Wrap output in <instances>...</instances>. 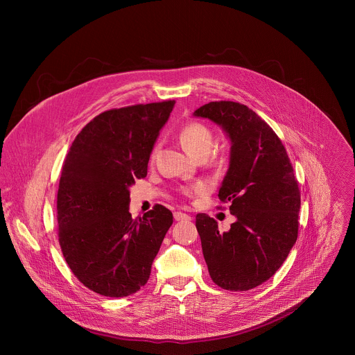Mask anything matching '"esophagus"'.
I'll use <instances>...</instances> for the list:
<instances>
[{
  "label": "esophagus",
  "mask_w": 355,
  "mask_h": 355,
  "mask_svg": "<svg viewBox=\"0 0 355 355\" xmlns=\"http://www.w3.org/2000/svg\"><path fill=\"white\" fill-rule=\"evenodd\" d=\"M173 217L176 221H187V220H191V217L183 211H175L173 213Z\"/></svg>",
  "instance_id": "1"
}]
</instances>
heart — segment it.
<instances>
[{
    "label": "heart",
    "instance_id": "b5f03b06",
    "mask_svg": "<svg viewBox=\"0 0 355 355\" xmlns=\"http://www.w3.org/2000/svg\"><path fill=\"white\" fill-rule=\"evenodd\" d=\"M179 139H180L183 149L196 159H201V158L205 159L213 150V146H214L213 131L207 125H205L202 123H198V121L186 124L180 130ZM157 149H158L157 146L153 148L152 153H150V161H154ZM206 191H207V186L201 182L196 183L190 189L184 190V193L189 196H193V194L202 196Z\"/></svg>",
    "mask_w": 355,
    "mask_h": 355
}]
</instances>
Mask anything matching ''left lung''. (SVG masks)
Segmentation results:
<instances>
[{"instance_id": "obj_1", "label": "left lung", "mask_w": 355, "mask_h": 355, "mask_svg": "<svg viewBox=\"0 0 355 355\" xmlns=\"http://www.w3.org/2000/svg\"><path fill=\"white\" fill-rule=\"evenodd\" d=\"M194 116L220 124L232 142L218 198L236 221L221 232L213 217L197 214L203 257L218 287L248 291L269 280L297 242L301 191L294 168L276 132L246 105L209 102Z\"/></svg>"}]
</instances>
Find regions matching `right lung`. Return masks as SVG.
Wrapping results in <instances>:
<instances>
[{
	"label": "right lung",
	"mask_w": 355,
	"mask_h": 355,
	"mask_svg": "<svg viewBox=\"0 0 355 355\" xmlns=\"http://www.w3.org/2000/svg\"><path fill=\"white\" fill-rule=\"evenodd\" d=\"M175 101L109 109L76 135L57 191L58 243L78 280L110 298L128 297L149 280L152 263L173 223L154 205L144 217L128 211L130 187L148 162Z\"/></svg>",
	"instance_id": "right-lung-1"
}]
</instances>
